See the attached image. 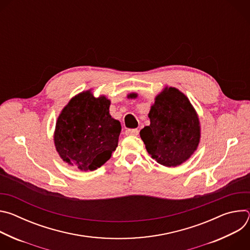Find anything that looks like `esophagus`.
<instances>
[{"label": "esophagus", "instance_id": "esophagus-1", "mask_svg": "<svg viewBox=\"0 0 250 250\" xmlns=\"http://www.w3.org/2000/svg\"><path fill=\"white\" fill-rule=\"evenodd\" d=\"M125 134L127 136H135L138 134V129L136 128H132V129H126L125 131Z\"/></svg>", "mask_w": 250, "mask_h": 250}]
</instances>
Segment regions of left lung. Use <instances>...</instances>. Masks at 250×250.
Instances as JSON below:
<instances>
[{
	"instance_id": "8db88e82",
	"label": "left lung",
	"mask_w": 250,
	"mask_h": 250,
	"mask_svg": "<svg viewBox=\"0 0 250 250\" xmlns=\"http://www.w3.org/2000/svg\"><path fill=\"white\" fill-rule=\"evenodd\" d=\"M148 118L150 125L139 133L148 154L156 162L176 167L195 153L201 139V123L183 92L166 86L155 97Z\"/></svg>"
}]
</instances>
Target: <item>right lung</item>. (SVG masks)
Masks as SVG:
<instances>
[{
	"label": "right lung",
	"mask_w": 250,
	"mask_h": 250,
	"mask_svg": "<svg viewBox=\"0 0 250 250\" xmlns=\"http://www.w3.org/2000/svg\"><path fill=\"white\" fill-rule=\"evenodd\" d=\"M110 105V99L95 97L90 89L75 95L62 109L53 140L65 163L80 171H94L111 158L122 125L112 118Z\"/></svg>",
	"instance_id": "add662e5"
}]
</instances>
